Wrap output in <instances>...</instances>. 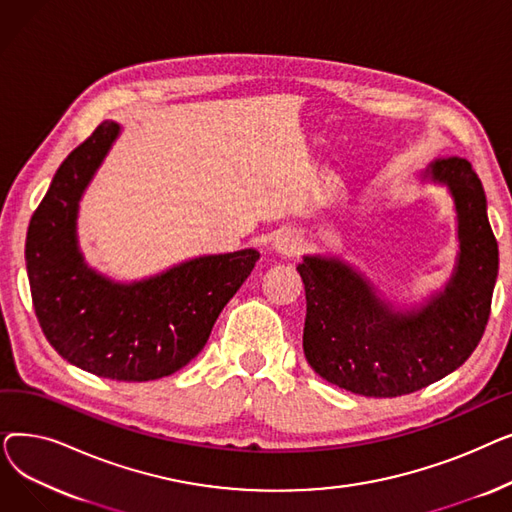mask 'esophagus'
Segmentation results:
<instances>
[{"label":"esophagus","mask_w":512,"mask_h":512,"mask_svg":"<svg viewBox=\"0 0 512 512\" xmlns=\"http://www.w3.org/2000/svg\"><path fill=\"white\" fill-rule=\"evenodd\" d=\"M272 247L278 255H284V257H292L294 253H297L301 249V238L294 234V232H280L276 234Z\"/></svg>","instance_id":"esophagus-1"}]
</instances>
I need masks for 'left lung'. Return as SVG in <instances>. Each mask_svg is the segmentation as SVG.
I'll list each match as a JSON object with an SVG mask.
<instances>
[{
    "instance_id": "obj_1",
    "label": "left lung",
    "mask_w": 512,
    "mask_h": 512,
    "mask_svg": "<svg viewBox=\"0 0 512 512\" xmlns=\"http://www.w3.org/2000/svg\"><path fill=\"white\" fill-rule=\"evenodd\" d=\"M421 182L446 186L456 211L459 253L442 290L398 307L353 263L303 255V351L315 373L363 396L417 392L461 367L486 330L498 278V242L481 180L467 159L429 164Z\"/></svg>"
}]
</instances>
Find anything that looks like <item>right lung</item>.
<instances>
[{"mask_svg": "<svg viewBox=\"0 0 512 512\" xmlns=\"http://www.w3.org/2000/svg\"><path fill=\"white\" fill-rule=\"evenodd\" d=\"M120 132L105 120L62 161L33 213L24 259L41 330L68 363L107 380L149 382L201 353L259 253L201 255L137 282L93 270L78 247V209Z\"/></svg>", "mask_w": 512, "mask_h": 512, "instance_id": "1", "label": "right lung"}]
</instances>
